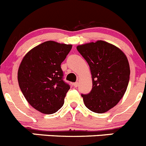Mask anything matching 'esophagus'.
I'll use <instances>...</instances> for the list:
<instances>
[{
    "label": "esophagus",
    "mask_w": 146,
    "mask_h": 146,
    "mask_svg": "<svg viewBox=\"0 0 146 146\" xmlns=\"http://www.w3.org/2000/svg\"><path fill=\"white\" fill-rule=\"evenodd\" d=\"M73 85H74V88H77V87L78 86V82H74V83L73 84Z\"/></svg>",
    "instance_id": "esophagus-1"
}]
</instances>
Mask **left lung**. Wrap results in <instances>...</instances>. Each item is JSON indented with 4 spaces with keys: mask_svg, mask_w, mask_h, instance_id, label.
<instances>
[{
    "mask_svg": "<svg viewBox=\"0 0 146 146\" xmlns=\"http://www.w3.org/2000/svg\"><path fill=\"white\" fill-rule=\"evenodd\" d=\"M77 49L88 62L93 80L91 91L81 95L84 104L95 113L108 111L127 88L130 74L127 58L117 47L103 40L78 45Z\"/></svg>",
    "mask_w": 146,
    "mask_h": 146,
    "instance_id": "obj_1",
    "label": "left lung"
}]
</instances>
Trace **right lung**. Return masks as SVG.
<instances>
[{"mask_svg": "<svg viewBox=\"0 0 146 146\" xmlns=\"http://www.w3.org/2000/svg\"><path fill=\"white\" fill-rule=\"evenodd\" d=\"M72 47L46 41L29 50L20 64V89L27 102L41 113H56L64 105L70 86L63 80L61 64Z\"/></svg>", "mask_w": 146, "mask_h": 146, "instance_id": "add662e5", "label": "right lung"}]
</instances>
